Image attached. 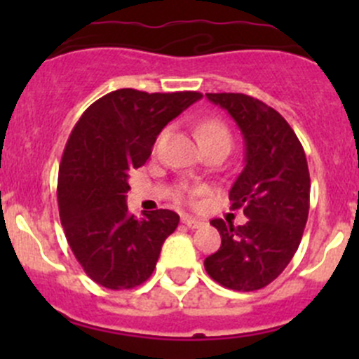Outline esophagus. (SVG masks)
Here are the masks:
<instances>
[{
    "label": "esophagus",
    "mask_w": 359,
    "mask_h": 359,
    "mask_svg": "<svg viewBox=\"0 0 359 359\" xmlns=\"http://www.w3.org/2000/svg\"><path fill=\"white\" fill-rule=\"evenodd\" d=\"M182 224H186V226L191 227V229H198V227L203 226L201 220L194 219V217L191 215H182Z\"/></svg>",
    "instance_id": "34e87169"
}]
</instances>
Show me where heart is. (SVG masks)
Masks as SVG:
<instances>
[{"label":"heart","instance_id":"obj_1","mask_svg":"<svg viewBox=\"0 0 359 359\" xmlns=\"http://www.w3.org/2000/svg\"><path fill=\"white\" fill-rule=\"evenodd\" d=\"M196 135L200 139V144H212L222 142L231 146V132L220 119L210 118L201 121L196 128ZM180 198H186V193H180Z\"/></svg>","mask_w":359,"mask_h":359}]
</instances>
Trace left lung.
I'll return each mask as SVG.
<instances>
[{
  "label": "left lung",
  "instance_id": "left-lung-1",
  "mask_svg": "<svg viewBox=\"0 0 359 359\" xmlns=\"http://www.w3.org/2000/svg\"><path fill=\"white\" fill-rule=\"evenodd\" d=\"M236 121L245 140V168L229 191L231 208H243L247 224L213 219L222 238L205 259L212 280L253 292L276 280L302 240L309 213L311 179L302 144L287 119L245 93H206Z\"/></svg>",
  "mask_w": 359,
  "mask_h": 359
}]
</instances>
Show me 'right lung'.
<instances>
[{
	"instance_id": "1",
	"label": "right lung",
	"mask_w": 359,
	"mask_h": 359,
	"mask_svg": "<svg viewBox=\"0 0 359 359\" xmlns=\"http://www.w3.org/2000/svg\"><path fill=\"white\" fill-rule=\"evenodd\" d=\"M201 97L121 88L93 102L76 123L60 161L57 200L69 247L95 283L125 290L153 274L179 215H132L128 173L147 161L159 132Z\"/></svg>"
}]
</instances>
